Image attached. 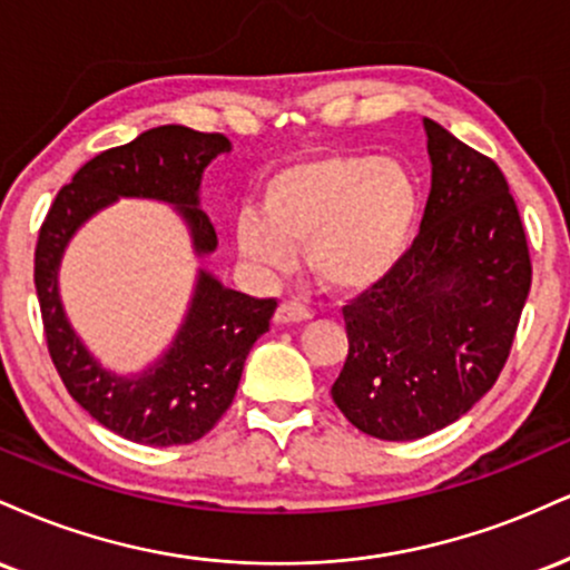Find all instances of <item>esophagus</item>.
<instances>
[{"mask_svg":"<svg viewBox=\"0 0 570 570\" xmlns=\"http://www.w3.org/2000/svg\"><path fill=\"white\" fill-rule=\"evenodd\" d=\"M306 320H312V312L306 309L304 304H298V301H283V304L277 306V312H274V323L279 325L306 323Z\"/></svg>","mask_w":570,"mask_h":570,"instance_id":"1","label":"esophagus"}]
</instances>
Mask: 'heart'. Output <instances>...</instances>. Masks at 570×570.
Here are the masks:
<instances>
[{
    "label": "heart",
    "instance_id": "obj_1",
    "mask_svg": "<svg viewBox=\"0 0 570 570\" xmlns=\"http://www.w3.org/2000/svg\"><path fill=\"white\" fill-rule=\"evenodd\" d=\"M421 210L405 165L371 154H323L279 167L261 189V213L245 210L234 234L253 264L287 272L309 247L314 274L333 291H363L411 245Z\"/></svg>",
    "mask_w": 570,
    "mask_h": 570
}]
</instances>
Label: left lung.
Listing matches in <instances>:
<instances>
[{
    "instance_id": "8db88e82",
    "label": "left lung",
    "mask_w": 570,
    "mask_h": 570,
    "mask_svg": "<svg viewBox=\"0 0 570 570\" xmlns=\"http://www.w3.org/2000/svg\"><path fill=\"white\" fill-rule=\"evenodd\" d=\"M432 189L421 232L344 306L350 354L333 403L379 440H419L497 384L531 291L525 229L504 173L424 119Z\"/></svg>"
}]
</instances>
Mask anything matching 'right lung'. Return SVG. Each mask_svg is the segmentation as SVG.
<instances>
[{
	"mask_svg": "<svg viewBox=\"0 0 570 570\" xmlns=\"http://www.w3.org/2000/svg\"><path fill=\"white\" fill-rule=\"evenodd\" d=\"M229 138L184 125L140 132L130 144L100 151L58 191L33 253V285L45 338L60 381L98 424L140 445H189L205 438L232 405L245 357L269 331L277 298H253L199 272L176 341L140 376H117L85 350L66 317L58 266L73 232L119 197L159 199L189 224L194 253L216 250L210 218L199 210V180Z\"/></svg>",
	"mask_w": 570,
	"mask_h": 570,
	"instance_id": "add662e5",
	"label": "right lung"
}]
</instances>
